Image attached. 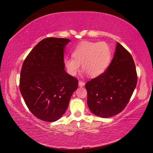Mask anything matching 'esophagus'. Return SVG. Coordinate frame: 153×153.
<instances>
[{"label":"esophagus","instance_id":"1","mask_svg":"<svg viewBox=\"0 0 153 153\" xmlns=\"http://www.w3.org/2000/svg\"><path fill=\"white\" fill-rule=\"evenodd\" d=\"M78 84H79V86H80V87H83V86H84V85H85V83L84 81L80 80V81H79V82H78Z\"/></svg>","mask_w":153,"mask_h":153}]
</instances>
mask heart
<instances>
[{
    "label": "heart",
    "mask_w": 153,
    "mask_h": 153,
    "mask_svg": "<svg viewBox=\"0 0 153 153\" xmlns=\"http://www.w3.org/2000/svg\"><path fill=\"white\" fill-rule=\"evenodd\" d=\"M112 57V52L108 45L101 42L84 41L78 45L72 52V57H66L64 64L67 72L75 76L82 69L89 76H99L108 68Z\"/></svg>",
    "instance_id": "obj_1"
}]
</instances>
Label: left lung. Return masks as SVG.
<instances>
[{"label": "left lung", "mask_w": 153, "mask_h": 153, "mask_svg": "<svg viewBox=\"0 0 153 153\" xmlns=\"http://www.w3.org/2000/svg\"><path fill=\"white\" fill-rule=\"evenodd\" d=\"M137 83V73L131 55L117 43L106 71L86 83L88 106L101 117L117 115L126 107Z\"/></svg>", "instance_id": "obj_1"}]
</instances>
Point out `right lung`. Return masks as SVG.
Listing matches in <instances>:
<instances>
[{"instance_id": "1", "label": "right lung", "mask_w": 153, "mask_h": 153, "mask_svg": "<svg viewBox=\"0 0 153 153\" xmlns=\"http://www.w3.org/2000/svg\"><path fill=\"white\" fill-rule=\"evenodd\" d=\"M70 40L47 38L27 55L20 72V90L31 113L41 121H56L68 108L77 78L64 70V49Z\"/></svg>"}]
</instances>
